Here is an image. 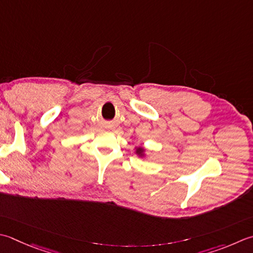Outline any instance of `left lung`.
<instances>
[{
    "instance_id": "1",
    "label": "left lung",
    "mask_w": 253,
    "mask_h": 253,
    "mask_svg": "<svg viewBox=\"0 0 253 253\" xmlns=\"http://www.w3.org/2000/svg\"><path fill=\"white\" fill-rule=\"evenodd\" d=\"M136 153L139 157H143V156H145V149H143V148H141V147H138V148H136Z\"/></svg>"
}]
</instances>
